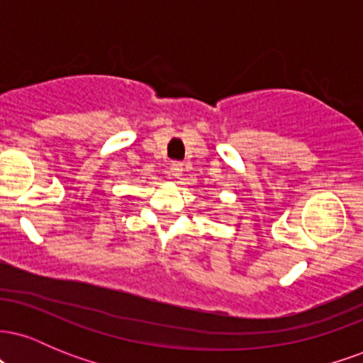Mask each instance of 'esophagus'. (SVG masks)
Segmentation results:
<instances>
[{"instance_id":"1","label":"esophagus","mask_w":363,"mask_h":363,"mask_svg":"<svg viewBox=\"0 0 363 363\" xmlns=\"http://www.w3.org/2000/svg\"><path fill=\"white\" fill-rule=\"evenodd\" d=\"M169 172H170V176H174V177H181V176H182V172H184V167H182L181 162H172V164H170Z\"/></svg>"}]
</instances>
